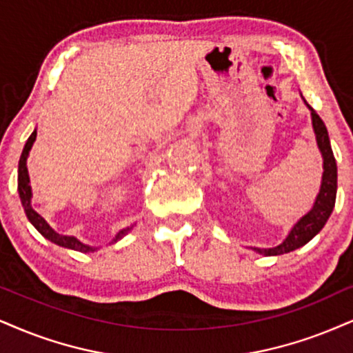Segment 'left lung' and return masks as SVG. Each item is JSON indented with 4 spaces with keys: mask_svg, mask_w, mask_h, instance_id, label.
Listing matches in <instances>:
<instances>
[{
    "mask_svg": "<svg viewBox=\"0 0 353 353\" xmlns=\"http://www.w3.org/2000/svg\"><path fill=\"white\" fill-rule=\"evenodd\" d=\"M306 103V101H304ZM306 106L311 111V119H312V129H314L317 147H319L321 154H323L324 160V173H323V181H321V190L317 193L316 201L312 204L311 211L307 214H304L296 224L293 225V229L290 230V234L286 236L280 245L272 247V249H256L255 252L263 255H281L288 254L299 249V247L306 245L316 234L321 232V229L324 228L327 223L329 216L332 214L334 204H336V194H337V163L334 159L332 147H330L329 134L325 129V124L323 123L319 114L312 110L310 104L306 103Z\"/></svg>",
    "mask_w": 353,
    "mask_h": 353,
    "instance_id": "1",
    "label": "left lung"
}]
</instances>
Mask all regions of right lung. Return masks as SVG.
Segmentation results:
<instances>
[{
  "instance_id": "add662e5",
  "label": "right lung",
  "mask_w": 353,
  "mask_h": 353,
  "mask_svg": "<svg viewBox=\"0 0 353 353\" xmlns=\"http://www.w3.org/2000/svg\"><path fill=\"white\" fill-rule=\"evenodd\" d=\"M36 136H37V130H34L32 134H30L28 142H26L24 149H23V154H21V159H19V167H17V191H19V198H21V203H23V208H24V212L26 216H28V219L30 221V224L36 228L39 232L42 234L43 237L49 239L50 242L57 243V245L60 247H65V249H72V250H77V252H94L98 250V247H90L86 245V243L80 242L77 237L73 236H62V234L55 232L54 229L50 228L49 224L46 223V219H43L42 216H39L36 211L32 210V206H30V198H32V190H30V185H29V173H28V157H29V150L32 149V143L36 141ZM132 229V225L130 228H125L123 230H119V232L116 234V237L112 239V243L119 241V239H123L125 234L129 232V230Z\"/></svg>"
}]
</instances>
